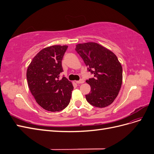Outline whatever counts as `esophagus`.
<instances>
[{
	"label": "esophagus",
	"mask_w": 154,
	"mask_h": 154,
	"mask_svg": "<svg viewBox=\"0 0 154 154\" xmlns=\"http://www.w3.org/2000/svg\"><path fill=\"white\" fill-rule=\"evenodd\" d=\"M76 83H77V84H82V83H84V80H80V81H76Z\"/></svg>",
	"instance_id": "1"
}]
</instances>
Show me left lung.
I'll use <instances>...</instances> for the list:
<instances>
[{"instance_id":"8db88e82","label":"left lung","mask_w":154,"mask_h":154,"mask_svg":"<svg viewBox=\"0 0 154 154\" xmlns=\"http://www.w3.org/2000/svg\"><path fill=\"white\" fill-rule=\"evenodd\" d=\"M75 50L94 74L86 80L91 85L86 100L91 105L103 108L113 103L118 96L123 81L122 66L116 55L109 49L95 42L78 44Z\"/></svg>"}]
</instances>
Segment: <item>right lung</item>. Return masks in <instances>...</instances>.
I'll use <instances>...</instances> for the list:
<instances>
[{
    "mask_svg": "<svg viewBox=\"0 0 154 154\" xmlns=\"http://www.w3.org/2000/svg\"><path fill=\"white\" fill-rule=\"evenodd\" d=\"M67 45H52L42 49L32 58L27 69V80L32 95L41 107L51 112L66 108L73 86L63 71L62 60Z\"/></svg>",
    "mask_w": 154,
    "mask_h": 154,
    "instance_id": "1",
    "label": "right lung"
}]
</instances>
